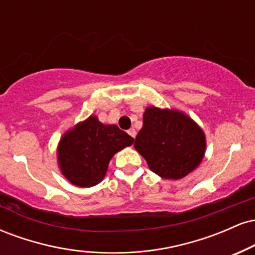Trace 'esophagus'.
Instances as JSON below:
<instances>
[{
    "instance_id": "esophagus-1",
    "label": "esophagus",
    "mask_w": 255,
    "mask_h": 255,
    "mask_svg": "<svg viewBox=\"0 0 255 255\" xmlns=\"http://www.w3.org/2000/svg\"><path fill=\"white\" fill-rule=\"evenodd\" d=\"M128 134H129V135H130L131 137H135L136 131H135V129H134V128H130V129L128 130Z\"/></svg>"
}]
</instances>
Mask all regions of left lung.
Instances as JSON below:
<instances>
[{
    "label": "left lung",
    "instance_id": "obj_1",
    "mask_svg": "<svg viewBox=\"0 0 255 255\" xmlns=\"http://www.w3.org/2000/svg\"><path fill=\"white\" fill-rule=\"evenodd\" d=\"M134 141L154 174L180 180L200 164L206 148L203 129L182 111L146 108Z\"/></svg>",
    "mask_w": 255,
    "mask_h": 255
}]
</instances>
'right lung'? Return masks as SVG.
I'll list each match as a JSON object with an SVG mask.
<instances>
[{"label":"right lung","mask_w":255,"mask_h":255,"mask_svg":"<svg viewBox=\"0 0 255 255\" xmlns=\"http://www.w3.org/2000/svg\"><path fill=\"white\" fill-rule=\"evenodd\" d=\"M133 142V137L116 125H103L91 115L61 137L58 166L74 186H96L104 178L114 154Z\"/></svg>","instance_id":"add662e5"}]
</instances>
